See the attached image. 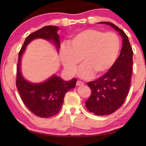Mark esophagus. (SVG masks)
I'll use <instances>...</instances> for the list:
<instances>
[{"label": "esophagus", "instance_id": "esophagus-1", "mask_svg": "<svg viewBox=\"0 0 146 146\" xmlns=\"http://www.w3.org/2000/svg\"><path fill=\"white\" fill-rule=\"evenodd\" d=\"M76 85L77 86H83V85H84V83L82 82L81 81H78L76 82Z\"/></svg>", "mask_w": 146, "mask_h": 146}]
</instances>
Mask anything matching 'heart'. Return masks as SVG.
Instances as JSON below:
<instances>
[{"label":"heart","mask_w":146,"mask_h":146,"mask_svg":"<svg viewBox=\"0 0 146 146\" xmlns=\"http://www.w3.org/2000/svg\"><path fill=\"white\" fill-rule=\"evenodd\" d=\"M119 49L120 40L116 33L89 29L72 36L68 44L61 46L60 56L64 68L70 75L75 73L82 59L84 64L78 75L86 79L108 71L116 61Z\"/></svg>","instance_id":"1"}]
</instances>
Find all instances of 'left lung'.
I'll return each mask as SVG.
<instances>
[{
  "mask_svg": "<svg viewBox=\"0 0 146 146\" xmlns=\"http://www.w3.org/2000/svg\"><path fill=\"white\" fill-rule=\"evenodd\" d=\"M98 23L109 25L122 38L120 55L109 71L98 80L87 83L92 91L91 95L86 102L87 109L96 115H107L120 108L128 94L133 51L128 36L123 30L110 22Z\"/></svg>",
  "mask_w": 146,
  "mask_h": 146,
  "instance_id": "obj_1",
  "label": "left lung"
}]
</instances>
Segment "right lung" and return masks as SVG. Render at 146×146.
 <instances>
[{
	"label": "right lung",
	"instance_id": "right-lung-1",
	"mask_svg": "<svg viewBox=\"0 0 146 146\" xmlns=\"http://www.w3.org/2000/svg\"><path fill=\"white\" fill-rule=\"evenodd\" d=\"M57 26H46L26 38L18 54L16 87L23 103L36 116L47 118L56 115L61 108L64 95L75 87L77 80L64 81L53 74L42 82L33 83L24 78L21 72V60L27 46L33 40L43 39L53 43L58 52L60 39Z\"/></svg>",
	"mask_w": 146,
	"mask_h": 146
}]
</instances>
